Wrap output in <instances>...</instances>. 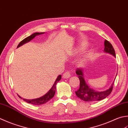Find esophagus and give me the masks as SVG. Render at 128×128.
Here are the masks:
<instances>
[{
	"label": "esophagus",
	"mask_w": 128,
	"mask_h": 128,
	"mask_svg": "<svg viewBox=\"0 0 128 128\" xmlns=\"http://www.w3.org/2000/svg\"><path fill=\"white\" fill-rule=\"evenodd\" d=\"M70 76H71V74H70V72L67 71L66 72L64 73L63 76H62V77H63L64 78H68L70 77Z\"/></svg>",
	"instance_id": "34e87169"
}]
</instances>
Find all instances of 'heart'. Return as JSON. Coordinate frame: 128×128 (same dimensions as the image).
Here are the masks:
<instances>
[{
    "label": "heart",
    "instance_id": "obj_1",
    "mask_svg": "<svg viewBox=\"0 0 128 128\" xmlns=\"http://www.w3.org/2000/svg\"><path fill=\"white\" fill-rule=\"evenodd\" d=\"M86 46H87V44H85V43L82 44L81 45H80V46L78 47L77 48H76V50H74L75 54L79 53L82 50H83V49L85 48ZM90 56H91V53L90 52L88 53V54H86L84 58H83V60H81V62H80V64H82L84 63V62H85L86 61L88 60V59L90 58Z\"/></svg>",
    "mask_w": 128,
    "mask_h": 128
}]
</instances>
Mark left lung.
I'll return each mask as SVG.
<instances>
[{
    "label": "left lung",
    "mask_w": 128,
    "mask_h": 128,
    "mask_svg": "<svg viewBox=\"0 0 128 128\" xmlns=\"http://www.w3.org/2000/svg\"><path fill=\"white\" fill-rule=\"evenodd\" d=\"M104 51L105 52L108 53L116 57V52L113 46L108 41L106 40L104 41ZM76 73L79 78L80 86L78 90L76 91L75 93L77 97L80 98V100L86 102H89L100 101L106 98L111 93L113 88L114 80L109 89L102 91V92H98L90 88L86 83L84 78V74H83V70L82 69L77 68Z\"/></svg>",
    "instance_id": "left-lung-1"
}]
</instances>
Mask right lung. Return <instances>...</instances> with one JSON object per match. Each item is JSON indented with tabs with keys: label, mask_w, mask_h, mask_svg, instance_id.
Segmentation results:
<instances>
[{
	"label": "right lung",
	"mask_w": 128,
	"mask_h": 128,
	"mask_svg": "<svg viewBox=\"0 0 128 128\" xmlns=\"http://www.w3.org/2000/svg\"><path fill=\"white\" fill-rule=\"evenodd\" d=\"M44 34V32H35L33 34L31 35L28 36V37L26 38H24V40H22L21 42L19 44V45H18V48H19L20 46H22V45H24V44L27 43L28 42H29L30 41H31L32 39L34 38L36 36L40 35V34ZM61 79V76L59 75L58 77H57V79L56 80L55 82H54V85L52 86V87L51 88L50 90H49L48 92L46 94L43 96L42 97H41L40 98H36V99H33V100H26V99H23V100H24L26 102H27L28 103H30L32 104L33 105H41V104H43L44 103H46V102H48V100H50L52 98L54 97V96L56 92V84L58 83V81L60 80ZM19 97L21 98V97L19 96Z\"/></svg>",
	"instance_id": "add662e5"
}]
</instances>
